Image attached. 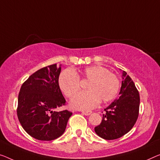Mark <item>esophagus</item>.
I'll use <instances>...</instances> for the list:
<instances>
[{
    "mask_svg": "<svg viewBox=\"0 0 160 160\" xmlns=\"http://www.w3.org/2000/svg\"><path fill=\"white\" fill-rule=\"evenodd\" d=\"M82 113L83 115H85V116H89L90 114L92 113V111H82Z\"/></svg>",
    "mask_w": 160,
    "mask_h": 160,
    "instance_id": "34e87169",
    "label": "esophagus"
}]
</instances>
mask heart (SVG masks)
<instances>
[{
  "label": "heart",
  "instance_id": "heart-1",
  "mask_svg": "<svg viewBox=\"0 0 160 160\" xmlns=\"http://www.w3.org/2000/svg\"><path fill=\"white\" fill-rule=\"evenodd\" d=\"M88 81L86 90L76 95L71 100L74 108L89 110L96 107L100 101L106 103L116 97L120 87L117 76L102 66H90L80 71L79 76L68 69L60 74L59 86L68 98L72 97L80 89V80Z\"/></svg>",
  "mask_w": 160,
  "mask_h": 160
}]
</instances>
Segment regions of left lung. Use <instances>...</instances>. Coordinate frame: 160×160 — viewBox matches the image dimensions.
<instances>
[{"label":"left lung","instance_id":"left-lung-1","mask_svg":"<svg viewBox=\"0 0 160 160\" xmlns=\"http://www.w3.org/2000/svg\"><path fill=\"white\" fill-rule=\"evenodd\" d=\"M120 97L106 108L101 123L95 132L106 140L118 139L127 133L134 126L139 111L140 98L138 90L125 71L122 72Z\"/></svg>","mask_w":160,"mask_h":160}]
</instances>
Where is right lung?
Returning <instances> with one entry per match:
<instances>
[{"label": "right lung", "mask_w": 160, "mask_h": 160, "mask_svg": "<svg viewBox=\"0 0 160 160\" xmlns=\"http://www.w3.org/2000/svg\"><path fill=\"white\" fill-rule=\"evenodd\" d=\"M61 65L43 68L23 83L18 98L17 116L28 134L41 141H52L65 132L72 116L68 110L55 111L66 101L59 86Z\"/></svg>", "instance_id": "right-lung-1"}]
</instances>
